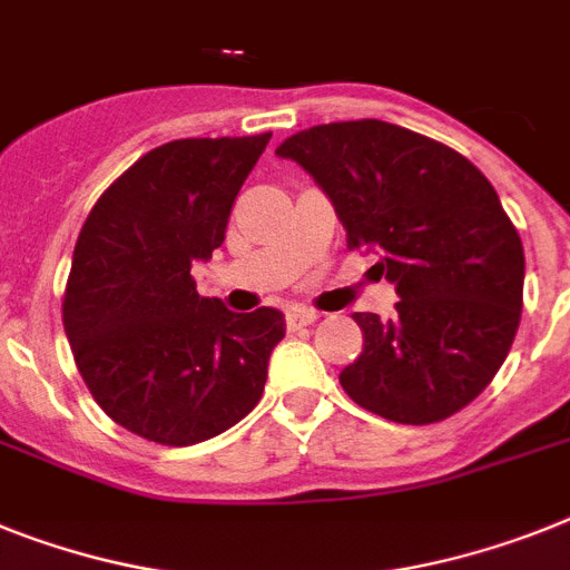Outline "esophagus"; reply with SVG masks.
Masks as SVG:
<instances>
[{
	"mask_svg": "<svg viewBox=\"0 0 570 570\" xmlns=\"http://www.w3.org/2000/svg\"><path fill=\"white\" fill-rule=\"evenodd\" d=\"M315 318H318V315H315L313 309L295 307V309H289V313H286V327L301 330V327H307V324H313Z\"/></svg>",
	"mask_w": 570,
	"mask_h": 570,
	"instance_id": "obj_1",
	"label": "esophagus"
}]
</instances>
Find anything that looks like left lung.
I'll return each instance as SVG.
<instances>
[{
	"instance_id": "obj_1",
	"label": "left lung",
	"mask_w": 570,
	"mask_h": 570,
	"mask_svg": "<svg viewBox=\"0 0 570 570\" xmlns=\"http://www.w3.org/2000/svg\"><path fill=\"white\" fill-rule=\"evenodd\" d=\"M330 196L347 248L376 252L394 318L356 313L362 353L338 374L353 403L405 425L470 405L521 318L524 248L481 170L452 147L376 118L318 124L277 147Z\"/></svg>"
}]
</instances>
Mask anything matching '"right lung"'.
Masks as SVG:
<instances>
[{
	"label": "right lung",
	"instance_id": "add662e5",
	"mask_svg": "<svg viewBox=\"0 0 570 570\" xmlns=\"http://www.w3.org/2000/svg\"><path fill=\"white\" fill-rule=\"evenodd\" d=\"M269 138L167 141L124 170L80 228L66 336L95 403L138 438L194 446L261 403L284 315L232 313L203 298L190 263L223 246L234 199Z\"/></svg>",
	"mask_w": 570,
	"mask_h": 570
}]
</instances>
